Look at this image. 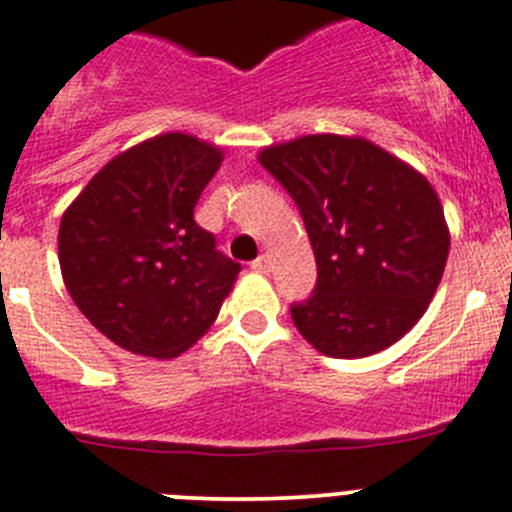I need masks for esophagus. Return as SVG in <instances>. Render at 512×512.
Here are the masks:
<instances>
[{
  "label": "esophagus",
  "instance_id": "esophagus-1",
  "mask_svg": "<svg viewBox=\"0 0 512 512\" xmlns=\"http://www.w3.org/2000/svg\"><path fill=\"white\" fill-rule=\"evenodd\" d=\"M270 267H272L270 255H260L257 260H252V270L255 272H270Z\"/></svg>",
  "mask_w": 512,
  "mask_h": 512
}]
</instances>
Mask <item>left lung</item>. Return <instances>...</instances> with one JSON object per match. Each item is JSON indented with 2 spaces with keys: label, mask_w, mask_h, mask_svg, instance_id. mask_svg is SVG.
Returning a JSON list of instances; mask_svg holds the SVG:
<instances>
[{
  "label": "left lung",
  "mask_w": 512,
  "mask_h": 512,
  "mask_svg": "<svg viewBox=\"0 0 512 512\" xmlns=\"http://www.w3.org/2000/svg\"><path fill=\"white\" fill-rule=\"evenodd\" d=\"M260 165L300 207L317 262L300 335L327 357L375 355L425 315L450 252L443 205L425 175L365 137L305 135Z\"/></svg>",
  "instance_id": "8db88e82"
}]
</instances>
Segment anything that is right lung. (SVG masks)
<instances>
[{
  "label": "right lung",
  "mask_w": 512,
  "mask_h": 512,
  "mask_svg": "<svg viewBox=\"0 0 512 512\" xmlns=\"http://www.w3.org/2000/svg\"><path fill=\"white\" fill-rule=\"evenodd\" d=\"M222 157L185 132L150 137L112 157L64 210V285L114 345L170 360L220 315L240 265L192 215Z\"/></svg>",
  "instance_id": "obj_1"
}]
</instances>
